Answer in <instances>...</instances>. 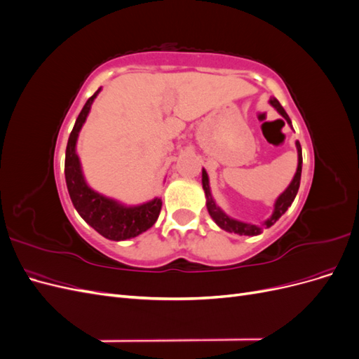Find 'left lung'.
Listing matches in <instances>:
<instances>
[{
  "instance_id": "8db88e82",
  "label": "left lung",
  "mask_w": 359,
  "mask_h": 359,
  "mask_svg": "<svg viewBox=\"0 0 359 359\" xmlns=\"http://www.w3.org/2000/svg\"><path fill=\"white\" fill-rule=\"evenodd\" d=\"M269 104L274 107V109L283 116L287 124L290 123V118L286 114V111L283 109V106L280 104V102L277 99H271ZM297 145V151H298V166H297V172L295 175H293V180L290 181V184L287 186V189L280 194V196L276 199L274 203V211L271 214L269 219H266L262 224H252V223H245V222H240L236 219H232V217L227 215L219 205L215 203L212 194H211V189H210V178H208V173H206L205 169H202V187L205 191V196H206V208H208V212L211 215V219L215 222V224L222 227L223 231L226 232H231V233H238V235H247V236H255L259 235L260 231L264 229V227H271L273 226L281 215H283L289 206L292 205L293 199H295L298 189H299V182H301V170H302V151H301V145L297 140L295 142Z\"/></svg>"
}]
</instances>
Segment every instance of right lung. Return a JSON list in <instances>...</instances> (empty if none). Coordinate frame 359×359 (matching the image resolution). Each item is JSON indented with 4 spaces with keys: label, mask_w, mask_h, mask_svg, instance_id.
<instances>
[{
    "label": "right lung",
    "mask_w": 359,
    "mask_h": 359,
    "mask_svg": "<svg viewBox=\"0 0 359 359\" xmlns=\"http://www.w3.org/2000/svg\"><path fill=\"white\" fill-rule=\"evenodd\" d=\"M100 91L102 88L86 100L76 119L67 142L64 173H66L70 199L82 219L107 240L124 241L148 231L157 222L161 210V199L154 198L140 205L128 206L93 190L86 182L79 156L76 153V144H78L81 128L91 111V104Z\"/></svg>",
    "instance_id": "obj_1"
}]
</instances>
